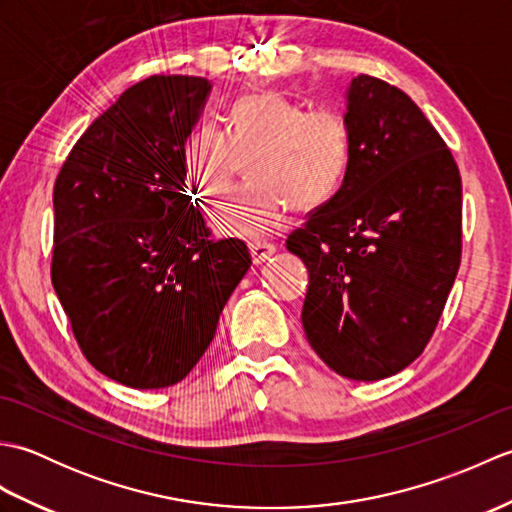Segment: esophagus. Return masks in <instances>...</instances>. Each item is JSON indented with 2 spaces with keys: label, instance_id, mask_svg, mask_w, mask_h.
I'll list each match as a JSON object with an SVG mask.
<instances>
[{
  "label": "esophagus",
  "instance_id": "esophagus-1",
  "mask_svg": "<svg viewBox=\"0 0 512 512\" xmlns=\"http://www.w3.org/2000/svg\"><path fill=\"white\" fill-rule=\"evenodd\" d=\"M248 248H250V257H253L255 266L264 264L268 257L275 255V250H277L275 244H266V242H253Z\"/></svg>",
  "mask_w": 512,
  "mask_h": 512
}]
</instances>
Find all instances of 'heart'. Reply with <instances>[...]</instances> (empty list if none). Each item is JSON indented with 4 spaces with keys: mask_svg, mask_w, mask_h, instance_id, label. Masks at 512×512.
<instances>
[{
    "mask_svg": "<svg viewBox=\"0 0 512 512\" xmlns=\"http://www.w3.org/2000/svg\"><path fill=\"white\" fill-rule=\"evenodd\" d=\"M253 180L213 213L217 233L264 239L284 226L297 204L328 202L350 167L352 129L334 107L306 110L275 92L235 101L228 129L206 123L184 143V167L209 200L231 191L244 162Z\"/></svg>",
    "mask_w": 512,
    "mask_h": 512,
    "instance_id": "1",
    "label": "heart"
}]
</instances>
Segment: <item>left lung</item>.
I'll return each instance as SVG.
<instances>
[{"mask_svg": "<svg viewBox=\"0 0 512 512\" xmlns=\"http://www.w3.org/2000/svg\"><path fill=\"white\" fill-rule=\"evenodd\" d=\"M352 160L341 189L286 239L310 286L301 323L336 374L411 365L442 317L462 255V180L409 96L358 74L347 90Z\"/></svg>", "mask_w": 512, "mask_h": 512, "instance_id": "8db88e82", "label": "left lung"}]
</instances>
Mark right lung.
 Wrapping results in <instances>:
<instances>
[{"label":"right lung","instance_id":"add662e5","mask_svg":"<svg viewBox=\"0 0 512 512\" xmlns=\"http://www.w3.org/2000/svg\"><path fill=\"white\" fill-rule=\"evenodd\" d=\"M209 92L182 74L132 85L54 182V292L85 358L134 389L191 372L250 268L244 242L211 239L184 184V143Z\"/></svg>","mask_w":512,"mask_h":512}]
</instances>
